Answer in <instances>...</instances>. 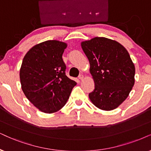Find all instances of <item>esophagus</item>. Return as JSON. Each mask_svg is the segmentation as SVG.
<instances>
[{"label":"esophagus","instance_id":"obj_1","mask_svg":"<svg viewBox=\"0 0 151 151\" xmlns=\"http://www.w3.org/2000/svg\"><path fill=\"white\" fill-rule=\"evenodd\" d=\"M83 78H84V76H83V74H80L79 77V79L81 80V81H82V80L83 79Z\"/></svg>","mask_w":151,"mask_h":151}]
</instances>
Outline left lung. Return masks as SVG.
Segmentation results:
<instances>
[{
    "label": "left lung",
    "mask_w": 151,
    "mask_h": 151,
    "mask_svg": "<svg viewBox=\"0 0 151 151\" xmlns=\"http://www.w3.org/2000/svg\"><path fill=\"white\" fill-rule=\"evenodd\" d=\"M81 46L95 83L90 100L102 110L115 109L126 100L134 84L135 67L128 51L117 41L103 37L83 41Z\"/></svg>",
    "instance_id": "8db88e82"
}]
</instances>
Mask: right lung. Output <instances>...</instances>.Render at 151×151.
<instances>
[{
	"label": "right lung",
	"instance_id": "add662e5",
	"mask_svg": "<svg viewBox=\"0 0 151 151\" xmlns=\"http://www.w3.org/2000/svg\"><path fill=\"white\" fill-rule=\"evenodd\" d=\"M68 45L47 40L33 46L26 53L19 77L24 95L36 108L45 114L62 109L77 83L65 75L62 56Z\"/></svg>",
	"mask_w": 151,
	"mask_h": 151
}]
</instances>
